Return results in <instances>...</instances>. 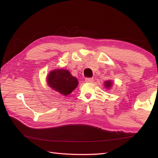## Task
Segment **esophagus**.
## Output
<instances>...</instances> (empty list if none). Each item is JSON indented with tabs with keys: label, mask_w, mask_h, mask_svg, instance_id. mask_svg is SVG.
Returning <instances> with one entry per match:
<instances>
[{
	"label": "esophagus",
	"mask_w": 158,
	"mask_h": 158,
	"mask_svg": "<svg viewBox=\"0 0 158 158\" xmlns=\"http://www.w3.org/2000/svg\"><path fill=\"white\" fill-rule=\"evenodd\" d=\"M85 81L86 82H93V78H86L85 79Z\"/></svg>",
	"instance_id": "1"
}]
</instances>
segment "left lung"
<instances>
[{
  "instance_id": "left-lung-1",
  "label": "left lung",
  "mask_w": 158,
  "mask_h": 158,
  "mask_svg": "<svg viewBox=\"0 0 158 158\" xmlns=\"http://www.w3.org/2000/svg\"><path fill=\"white\" fill-rule=\"evenodd\" d=\"M104 84H105V89H110L112 86V85H113L112 84V81H111V80H107V81H105Z\"/></svg>"
}]
</instances>
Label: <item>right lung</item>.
Listing matches in <instances>:
<instances>
[{
  "mask_svg": "<svg viewBox=\"0 0 158 158\" xmlns=\"http://www.w3.org/2000/svg\"><path fill=\"white\" fill-rule=\"evenodd\" d=\"M47 82L49 86L63 95H68L76 89L79 81L65 69H53L48 74Z\"/></svg>",
  "mask_w": 158,
  "mask_h": 158,
  "instance_id": "add662e5",
  "label": "right lung"
}]
</instances>
